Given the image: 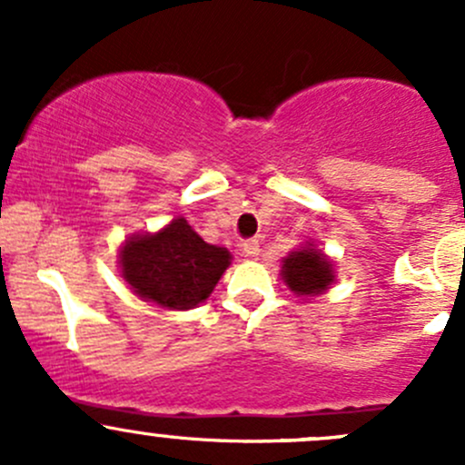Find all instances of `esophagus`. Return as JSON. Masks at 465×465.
Wrapping results in <instances>:
<instances>
[{"label":"esophagus","mask_w":465,"mask_h":465,"mask_svg":"<svg viewBox=\"0 0 465 465\" xmlns=\"http://www.w3.org/2000/svg\"><path fill=\"white\" fill-rule=\"evenodd\" d=\"M241 252H242V256H259V241H254V238H250V241H242L241 242Z\"/></svg>","instance_id":"esophagus-1"}]
</instances>
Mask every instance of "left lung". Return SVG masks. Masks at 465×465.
Returning a JSON list of instances; mask_svg holds the SVG:
<instances>
[{
	"label": "left lung",
	"mask_w": 465,
	"mask_h": 465,
	"mask_svg": "<svg viewBox=\"0 0 465 465\" xmlns=\"http://www.w3.org/2000/svg\"><path fill=\"white\" fill-rule=\"evenodd\" d=\"M281 279L297 297H320L335 281V270L332 261L311 242L285 256Z\"/></svg>",
	"instance_id": "8db88e82"
}]
</instances>
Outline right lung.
I'll return each mask as SVG.
<instances>
[{"instance_id":"add662e5","label":"right lung","mask_w":465,"mask_h":465,"mask_svg":"<svg viewBox=\"0 0 465 465\" xmlns=\"http://www.w3.org/2000/svg\"><path fill=\"white\" fill-rule=\"evenodd\" d=\"M232 262L227 247L209 245L184 218L157 233H134L119 252L121 276L143 302L189 311L209 299Z\"/></svg>"}]
</instances>
